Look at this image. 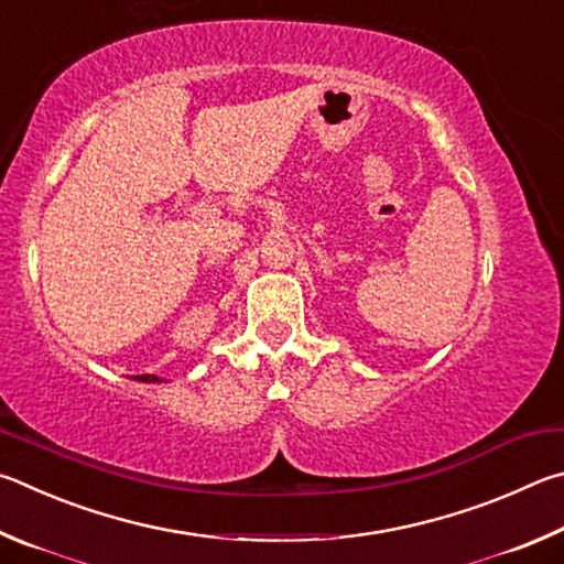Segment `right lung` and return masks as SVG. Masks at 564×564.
Returning a JSON list of instances; mask_svg holds the SVG:
<instances>
[{
    "label": "right lung",
    "mask_w": 564,
    "mask_h": 564,
    "mask_svg": "<svg viewBox=\"0 0 564 564\" xmlns=\"http://www.w3.org/2000/svg\"><path fill=\"white\" fill-rule=\"evenodd\" d=\"M135 381H143V383H158V381H163L161 377H155V373H143V377H133Z\"/></svg>",
    "instance_id": "1"
}]
</instances>
